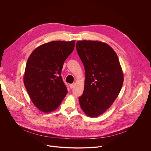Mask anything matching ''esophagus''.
<instances>
[{
  "instance_id": "esophagus-1",
  "label": "esophagus",
  "mask_w": 151,
  "mask_h": 151,
  "mask_svg": "<svg viewBox=\"0 0 151 151\" xmlns=\"http://www.w3.org/2000/svg\"><path fill=\"white\" fill-rule=\"evenodd\" d=\"M74 85H75L74 83H71V84L69 85V87H70V88L72 89V88H73L74 87Z\"/></svg>"
}]
</instances>
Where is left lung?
Listing matches in <instances>:
<instances>
[{
	"mask_svg": "<svg viewBox=\"0 0 151 151\" xmlns=\"http://www.w3.org/2000/svg\"><path fill=\"white\" fill-rule=\"evenodd\" d=\"M76 50L85 71L80 106L89 117H97L110 107L118 96L124 75L117 54L106 43L79 40Z\"/></svg>",
	"mask_w": 151,
	"mask_h": 151,
	"instance_id": "left-lung-1",
	"label": "left lung"
}]
</instances>
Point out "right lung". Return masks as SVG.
Listing matches in <instances>:
<instances>
[{
    "mask_svg": "<svg viewBox=\"0 0 151 151\" xmlns=\"http://www.w3.org/2000/svg\"><path fill=\"white\" fill-rule=\"evenodd\" d=\"M75 42L46 43L34 50L27 60L24 83L32 101L42 112L55 111L68 93L61 72L64 61L74 50Z\"/></svg>",
    "mask_w": 151,
    "mask_h": 151,
    "instance_id": "add662e5",
    "label": "right lung"
}]
</instances>
